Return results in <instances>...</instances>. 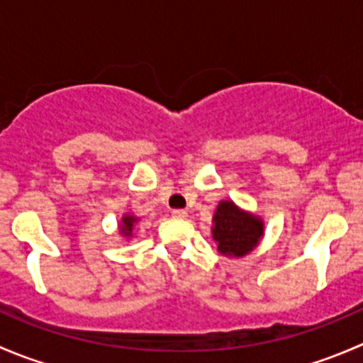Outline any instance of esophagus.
Returning <instances> with one entry per match:
<instances>
[{
  "label": "esophagus",
  "instance_id": "esophagus-1",
  "mask_svg": "<svg viewBox=\"0 0 363 363\" xmlns=\"http://www.w3.org/2000/svg\"><path fill=\"white\" fill-rule=\"evenodd\" d=\"M172 216H174L175 219H186L188 218V212L182 211V208H177V211H172Z\"/></svg>",
  "mask_w": 363,
  "mask_h": 363
}]
</instances>
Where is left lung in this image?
Instances as JSON below:
<instances>
[{"mask_svg":"<svg viewBox=\"0 0 363 363\" xmlns=\"http://www.w3.org/2000/svg\"><path fill=\"white\" fill-rule=\"evenodd\" d=\"M265 233L259 216L244 211L233 200H221L212 216V239L218 252L228 258H244L255 250Z\"/></svg>","mask_w":363,"mask_h":363,"instance_id":"left-lung-1","label":"left lung"}]
</instances>
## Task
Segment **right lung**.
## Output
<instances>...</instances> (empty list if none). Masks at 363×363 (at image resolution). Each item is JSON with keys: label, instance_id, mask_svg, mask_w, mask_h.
I'll list each match as a JSON object with an SVG mask.
<instances>
[{"label": "right lung", "instance_id": "right-lung-1", "mask_svg": "<svg viewBox=\"0 0 363 363\" xmlns=\"http://www.w3.org/2000/svg\"><path fill=\"white\" fill-rule=\"evenodd\" d=\"M138 221H140V219H138L137 216L130 214V212L123 214V218H121V221H119V226H117L121 237H124V239H133L135 226L138 225Z\"/></svg>", "mask_w": 363, "mask_h": 363}]
</instances>
